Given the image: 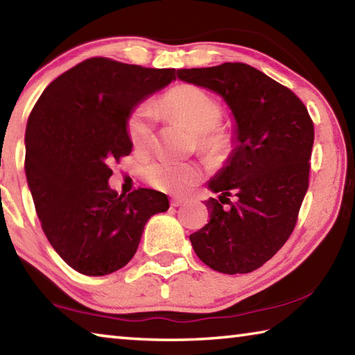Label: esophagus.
Segmentation results:
<instances>
[{
    "label": "esophagus",
    "mask_w": 355,
    "mask_h": 355,
    "mask_svg": "<svg viewBox=\"0 0 355 355\" xmlns=\"http://www.w3.org/2000/svg\"><path fill=\"white\" fill-rule=\"evenodd\" d=\"M183 203H184V199H182V197H172L171 199L172 207H180V205H183Z\"/></svg>",
    "instance_id": "34e87169"
}]
</instances>
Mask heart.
I'll return each mask as SVG.
<instances>
[{
  "label": "heart",
  "instance_id": "b5f03b06",
  "mask_svg": "<svg viewBox=\"0 0 355 355\" xmlns=\"http://www.w3.org/2000/svg\"><path fill=\"white\" fill-rule=\"evenodd\" d=\"M161 106L191 131L199 135V148L203 152H218L225 147V136L214 130L222 119V107L211 95L196 86H178L161 100ZM156 112L150 103L137 105L130 112L127 131L131 144L142 148L152 141L155 133ZM141 175L156 189L183 192L200 180V169L186 161L158 156L142 166Z\"/></svg>",
  "mask_w": 355,
  "mask_h": 355
}]
</instances>
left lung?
<instances>
[{
    "label": "left lung",
    "instance_id": "1",
    "mask_svg": "<svg viewBox=\"0 0 355 355\" xmlns=\"http://www.w3.org/2000/svg\"><path fill=\"white\" fill-rule=\"evenodd\" d=\"M177 78L219 95L233 117V150L208 182L219 196L207 200L208 224L189 241L214 271L252 272L296 225L309 189L313 122L290 89L248 64L182 69Z\"/></svg>",
    "mask_w": 355,
    "mask_h": 355
}]
</instances>
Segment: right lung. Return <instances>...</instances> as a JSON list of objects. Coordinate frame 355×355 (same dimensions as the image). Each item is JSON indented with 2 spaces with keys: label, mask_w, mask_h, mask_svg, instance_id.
<instances>
[{
  "label": "right lung",
  "mask_w": 355,
  "mask_h": 355,
  "mask_svg": "<svg viewBox=\"0 0 355 355\" xmlns=\"http://www.w3.org/2000/svg\"><path fill=\"white\" fill-rule=\"evenodd\" d=\"M173 80V69L92 58L58 76L29 114V191L45 236L75 271H119L136 254L147 220L169 208L163 192L117 194L107 180L112 161L133 150L130 112Z\"/></svg>",
  "instance_id": "1"
}]
</instances>
